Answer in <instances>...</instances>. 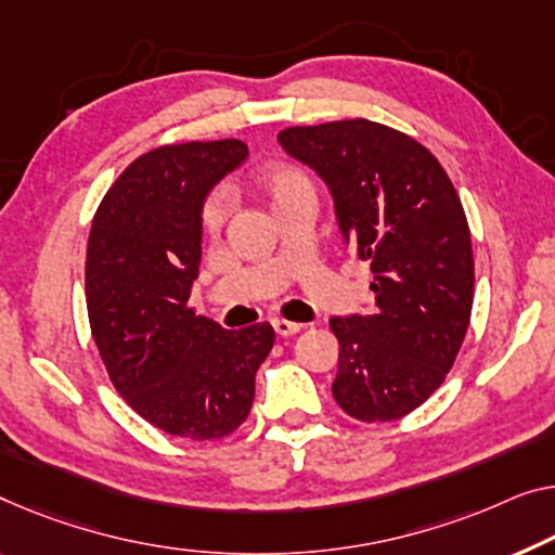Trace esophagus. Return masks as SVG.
<instances>
[{
	"mask_svg": "<svg viewBox=\"0 0 555 555\" xmlns=\"http://www.w3.org/2000/svg\"><path fill=\"white\" fill-rule=\"evenodd\" d=\"M271 326L279 336H292V334H299L301 328H306V324H296V321H286V319H271Z\"/></svg>",
	"mask_w": 555,
	"mask_h": 555,
	"instance_id": "obj_1",
	"label": "esophagus"
}]
</instances>
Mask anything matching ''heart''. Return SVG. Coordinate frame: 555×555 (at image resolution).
I'll list each match as a JSON object with an SVG mask.
<instances>
[{"instance_id": "obj_1", "label": "heart", "mask_w": 555, "mask_h": 555, "mask_svg": "<svg viewBox=\"0 0 555 555\" xmlns=\"http://www.w3.org/2000/svg\"><path fill=\"white\" fill-rule=\"evenodd\" d=\"M254 189L259 192L263 202L269 204L271 211L284 209V206L299 202V198H313L317 189L309 173L296 164H274L267 167L254 177ZM229 198L221 192H214L206 196L202 204V214H198V224H202L204 236H219L229 219Z\"/></svg>"}]
</instances>
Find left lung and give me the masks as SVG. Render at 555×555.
I'll list each match as a JSON object with an SVG mask.
<instances>
[{
	"mask_svg": "<svg viewBox=\"0 0 555 555\" xmlns=\"http://www.w3.org/2000/svg\"><path fill=\"white\" fill-rule=\"evenodd\" d=\"M279 142L317 169L338 229L371 263L374 313L331 319L334 399L376 424L418 409L456 361L474 306V251L456 186L436 156L369 119L288 127Z\"/></svg>",
	"mask_w": 555,
	"mask_h": 555,
	"instance_id": "obj_1",
	"label": "left lung"
}]
</instances>
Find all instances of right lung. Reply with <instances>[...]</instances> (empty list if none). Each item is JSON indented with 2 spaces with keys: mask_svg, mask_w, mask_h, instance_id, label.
Here are the masks:
<instances>
[{
  "mask_svg": "<svg viewBox=\"0 0 555 555\" xmlns=\"http://www.w3.org/2000/svg\"><path fill=\"white\" fill-rule=\"evenodd\" d=\"M246 154L238 139L156 146L119 173L89 231L87 311L106 374L139 416L192 441L244 424L276 338L267 321L227 331L189 306L204 196Z\"/></svg>",
  "mask_w": 555,
  "mask_h": 555,
  "instance_id": "add662e5",
  "label": "right lung"
}]
</instances>
